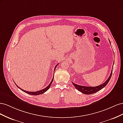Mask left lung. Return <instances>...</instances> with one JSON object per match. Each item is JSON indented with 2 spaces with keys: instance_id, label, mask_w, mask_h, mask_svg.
<instances>
[{
  "instance_id": "1",
  "label": "left lung",
  "mask_w": 123,
  "mask_h": 123,
  "mask_svg": "<svg viewBox=\"0 0 123 123\" xmlns=\"http://www.w3.org/2000/svg\"><path fill=\"white\" fill-rule=\"evenodd\" d=\"M109 42L110 43V40H109ZM112 71H111L110 75L108 79H107V80L105 81V83H104L103 84L100 85L99 86H96V87H88L87 86H87H80L79 85H77L74 83H72V84L76 89H77L79 91L82 92L84 94H93L94 93L97 92L100 90H101L102 89H103V88H104L107 85V84L108 83L109 81L110 80L111 75H112Z\"/></svg>"
}]
</instances>
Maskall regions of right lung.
<instances>
[{
    "mask_svg": "<svg viewBox=\"0 0 123 123\" xmlns=\"http://www.w3.org/2000/svg\"><path fill=\"white\" fill-rule=\"evenodd\" d=\"M57 65L55 67L54 71H55V69L56 67H57ZM53 79H54V76H53V77L52 80H51V83H50V84H49V85H48V86H47L46 88H44L43 89H42V90H39V91H36V92H29V91H25V90H23V89H21L20 88H19V87H18V86H17V85H16L15 83V85H16L18 87V88H19L20 89V90H21L25 92V93H27L29 94H31V95H39V94H43V93H44L45 92H46V91L48 90V89H49L50 88V86H51V84L52 83V81H53Z\"/></svg>",
    "mask_w": 123,
    "mask_h": 123,
    "instance_id": "add662e5",
    "label": "right lung"
}]
</instances>
